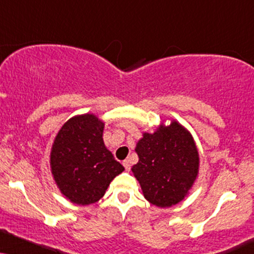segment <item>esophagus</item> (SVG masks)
<instances>
[{
    "instance_id": "1",
    "label": "esophagus",
    "mask_w": 254,
    "mask_h": 254,
    "mask_svg": "<svg viewBox=\"0 0 254 254\" xmlns=\"http://www.w3.org/2000/svg\"><path fill=\"white\" fill-rule=\"evenodd\" d=\"M123 166H124V168H125V170H127V172H129L130 168H131V166H130V161H129V160H124V161H123Z\"/></svg>"
}]
</instances>
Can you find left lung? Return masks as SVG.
<instances>
[{"instance_id": "left-lung-1", "label": "left lung", "mask_w": 254, "mask_h": 254, "mask_svg": "<svg viewBox=\"0 0 254 254\" xmlns=\"http://www.w3.org/2000/svg\"><path fill=\"white\" fill-rule=\"evenodd\" d=\"M138 163L132 173L144 197L157 207L179 203L196 179L198 154L190 133L173 122L137 143Z\"/></svg>"}]
</instances>
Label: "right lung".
Here are the masks:
<instances>
[{
	"label": "right lung",
	"mask_w": 254,
	"mask_h": 254,
	"mask_svg": "<svg viewBox=\"0 0 254 254\" xmlns=\"http://www.w3.org/2000/svg\"><path fill=\"white\" fill-rule=\"evenodd\" d=\"M103 129L104 123L96 116H78L61 127L54 140L52 174L61 193L73 203L97 202L124 170L104 145Z\"/></svg>",
	"instance_id": "1"
}]
</instances>
